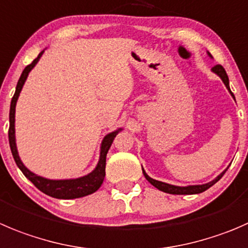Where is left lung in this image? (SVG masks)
<instances>
[{"label": "left lung", "instance_id": "obj_1", "mask_svg": "<svg viewBox=\"0 0 248 248\" xmlns=\"http://www.w3.org/2000/svg\"><path fill=\"white\" fill-rule=\"evenodd\" d=\"M212 70L215 71V73L217 74V75L219 76L220 78H222L223 82H224V85L227 86V88L229 90V92L232 93V91H230V88H229V78H228V75H227V73H225L224 68H223L222 65H219V64H217V65L213 66ZM232 95L234 97V94H232ZM234 99H235V98H234ZM143 173H144V175H145L146 180H148L149 183H151V184H153L155 188H157L158 190L163 191V193L173 194V195H189V194H200V193H203L205 190H207L208 188H211L213 184H216V183H217L218 180H219L220 178L223 177V174L225 173V170L223 173H220V174L218 175V177L216 178L215 180L207 183V184L190 185V186H174V185L166 184V183L158 182V180H155V179H153V178H150L148 174H146L145 172H144V170H143Z\"/></svg>", "mask_w": 248, "mask_h": 248}]
</instances>
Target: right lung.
Returning a JSON list of instances; mask_svg holds the SVG:
<instances>
[{
    "label": "right lung",
    "instance_id": "add662e5",
    "mask_svg": "<svg viewBox=\"0 0 248 248\" xmlns=\"http://www.w3.org/2000/svg\"><path fill=\"white\" fill-rule=\"evenodd\" d=\"M43 52H41L37 55L36 59L32 60V63L29 64L24 71L21 73L20 78L18 81V85H16V93H14L13 98H12L11 102V110H9V129H8V139H9V146H11L12 155H13L14 161H16V166L20 168V170L23 172V174L35 185L38 190H41L42 193H45L46 195H49L52 198L55 199H78L82 198V196L90 195L93 194L94 191H97L100 188L103 180L105 177V163H107V154L109 151L110 146H111L112 141H114L115 137L119 133V131H115L112 133H109L104 138L102 143V149H100V158L99 162H98L97 167L90 174L85 175V177L78 178V179H68V180H50L46 179V178L38 177V175L33 174L32 172L28 170L25 166L23 165V162L20 161L18 155V151H16V137H14V114H16V100H18L19 93H20L21 88H23L24 82H25L26 78H28L29 73L31 71V69L36 65V63L38 62V59L41 58Z\"/></svg>",
    "mask_w": 248,
    "mask_h": 248
}]
</instances>
